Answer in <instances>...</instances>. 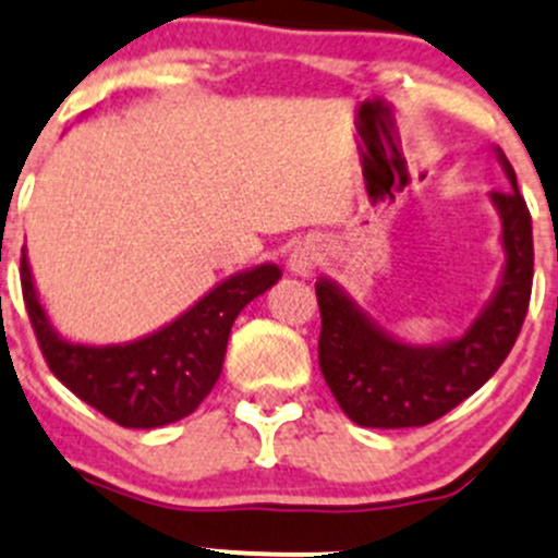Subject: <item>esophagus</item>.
<instances>
[{
	"instance_id": "34e87169",
	"label": "esophagus",
	"mask_w": 558,
	"mask_h": 558,
	"mask_svg": "<svg viewBox=\"0 0 558 558\" xmlns=\"http://www.w3.org/2000/svg\"><path fill=\"white\" fill-rule=\"evenodd\" d=\"M319 257H323V246H319V241H298L295 246L290 250V255H287V268H290L295 277H308V274L317 268Z\"/></svg>"
}]
</instances>
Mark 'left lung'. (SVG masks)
I'll list each match as a JSON object with an SVG mask.
<instances>
[{
    "instance_id": "1",
    "label": "left lung",
    "mask_w": 558,
    "mask_h": 558,
    "mask_svg": "<svg viewBox=\"0 0 558 558\" xmlns=\"http://www.w3.org/2000/svg\"><path fill=\"white\" fill-rule=\"evenodd\" d=\"M510 190L490 192L501 222L499 281L477 317L456 339L410 344L396 339L339 281L317 279L319 368L352 423L366 428H415L434 423L483 388L521 333L534 277L532 217L518 192L515 170L494 146Z\"/></svg>"
}]
</instances>
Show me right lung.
<instances>
[{"label": "right lung", "instance_id": "1", "mask_svg": "<svg viewBox=\"0 0 558 558\" xmlns=\"http://www.w3.org/2000/svg\"><path fill=\"white\" fill-rule=\"evenodd\" d=\"M281 279L277 263L233 274L162 328L121 341L84 344L57 330L40 301L29 257L21 287L40 350L62 385L124 428H159L192 415L222 374L230 328L241 308Z\"/></svg>", "mask_w": 558, "mask_h": 558}]
</instances>
